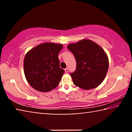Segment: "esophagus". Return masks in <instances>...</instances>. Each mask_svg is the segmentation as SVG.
<instances>
[{"instance_id":"obj_1","label":"esophagus","mask_w":132,"mask_h":132,"mask_svg":"<svg viewBox=\"0 0 132 132\" xmlns=\"http://www.w3.org/2000/svg\"><path fill=\"white\" fill-rule=\"evenodd\" d=\"M64 71H65V73H68L69 72V70H68V68H66L65 69H64Z\"/></svg>"}]
</instances>
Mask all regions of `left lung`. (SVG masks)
<instances>
[{
  "instance_id": "obj_1",
  "label": "left lung",
  "mask_w": 132,
  "mask_h": 132,
  "mask_svg": "<svg viewBox=\"0 0 132 132\" xmlns=\"http://www.w3.org/2000/svg\"><path fill=\"white\" fill-rule=\"evenodd\" d=\"M68 49L75 55L76 70L70 75L75 86L83 90L95 88L106 75L109 59L99 45L88 39L69 44Z\"/></svg>"
}]
</instances>
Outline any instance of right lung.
<instances>
[{
	"label": "right lung",
	"mask_w": 132,
	"mask_h": 132,
	"mask_svg": "<svg viewBox=\"0 0 132 132\" xmlns=\"http://www.w3.org/2000/svg\"><path fill=\"white\" fill-rule=\"evenodd\" d=\"M63 45L44 42L28 51L24 59L26 79L33 88L46 93L59 85L64 70L60 68L58 53Z\"/></svg>",
	"instance_id": "right-lung-1"
}]
</instances>
